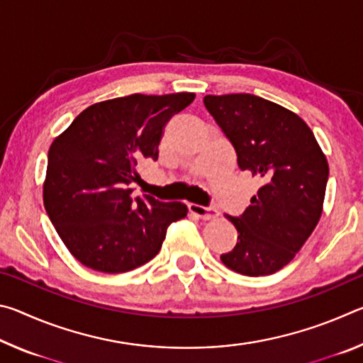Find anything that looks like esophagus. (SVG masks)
<instances>
[{
    "instance_id": "34e87169",
    "label": "esophagus",
    "mask_w": 363,
    "mask_h": 363,
    "mask_svg": "<svg viewBox=\"0 0 363 363\" xmlns=\"http://www.w3.org/2000/svg\"><path fill=\"white\" fill-rule=\"evenodd\" d=\"M189 211L195 214L196 218L205 219V220H210V219H214L218 216V210L214 206H201V205H196V203H190Z\"/></svg>"
}]
</instances>
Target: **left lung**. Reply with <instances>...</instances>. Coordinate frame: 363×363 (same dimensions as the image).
Instances as JSON below:
<instances>
[{"label": "left lung", "instance_id": "1", "mask_svg": "<svg viewBox=\"0 0 363 363\" xmlns=\"http://www.w3.org/2000/svg\"><path fill=\"white\" fill-rule=\"evenodd\" d=\"M203 102L235 149L238 168L261 182L242 216H225L238 238L220 261L248 277L277 272L322 216L327 157L306 121L279 104L253 94H208Z\"/></svg>", "mask_w": 363, "mask_h": 363}]
</instances>
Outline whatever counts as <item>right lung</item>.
Returning <instances> with one entry per match:
<instances>
[{
  "mask_svg": "<svg viewBox=\"0 0 363 363\" xmlns=\"http://www.w3.org/2000/svg\"><path fill=\"white\" fill-rule=\"evenodd\" d=\"M194 93L131 94L84 108L54 139L43 201L70 253L83 266L121 274L158 255L171 223L187 216L181 201L133 196L138 167L158 158L169 118Z\"/></svg>",
  "mask_w": 363,
  "mask_h": 363,
  "instance_id": "obj_1",
  "label": "right lung"
}]
</instances>
